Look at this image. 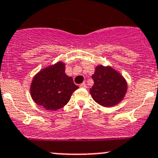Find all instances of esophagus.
<instances>
[{
	"label": "esophagus",
	"instance_id": "1",
	"mask_svg": "<svg viewBox=\"0 0 158 158\" xmlns=\"http://www.w3.org/2000/svg\"><path fill=\"white\" fill-rule=\"evenodd\" d=\"M80 87L83 88V89H86V87H87V86H86L85 83H82V84H81V85H80Z\"/></svg>",
	"mask_w": 158,
	"mask_h": 158
}]
</instances>
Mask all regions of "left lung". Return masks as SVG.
<instances>
[{
  "label": "left lung",
  "mask_w": 158,
  "mask_h": 158,
  "mask_svg": "<svg viewBox=\"0 0 158 158\" xmlns=\"http://www.w3.org/2000/svg\"><path fill=\"white\" fill-rule=\"evenodd\" d=\"M93 84L89 93L93 100L103 107L118 104L127 92V82L120 73L110 65H96L92 76Z\"/></svg>",
  "instance_id": "obj_1"
}]
</instances>
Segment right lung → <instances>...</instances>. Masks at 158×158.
<instances>
[{
    "label": "right lung",
    "instance_id": "right-lung-1",
    "mask_svg": "<svg viewBox=\"0 0 158 158\" xmlns=\"http://www.w3.org/2000/svg\"><path fill=\"white\" fill-rule=\"evenodd\" d=\"M63 62L46 66L33 77L30 93L35 104L49 111H56L69 101L73 93L78 89L72 77L65 73Z\"/></svg>",
    "mask_w": 158,
    "mask_h": 158
}]
</instances>
